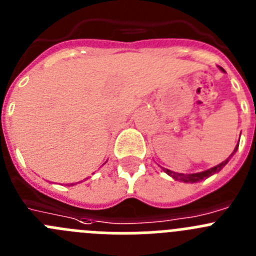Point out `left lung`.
Wrapping results in <instances>:
<instances>
[{
  "label": "left lung",
  "mask_w": 256,
  "mask_h": 256,
  "mask_svg": "<svg viewBox=\"0 0 256 256\" xmlns=\"http://www.w3.org/2000/svg\"><path fill=\"white\" fill-rule=\"evenodd\" d=\"M220 70H221L222 72H224V70L221 68V67H220ZM238 148V144H236L235 150H234V152H232V154H230L228 158H226V160H224V161H222V162L218 164V165H217V166H213V168H208V170H204V171H200V172H194V174H180V172H174V171L168 170V168H162V170L165 171L166 174L170 175V176L172 178V179L178 180V182H192V184H193V182H202V180L208 179V178L212 176V175H214V174H217V172H220V171H221L222 168H224V166H226V164L228 162L230 158H231V157L236 154Z\"/></svg>",
  "instance_id": "left-lung-1"
}]
</instances>
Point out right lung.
Instances as JSON below:
<instances>
[{"label": "right lung", "mask_w": 256, "mask_h": 256, "mask_svg": "<svg viewBox=\"0 0 256 256\" xmlns=\"http://www.w3.org/2000/svg\"><path fill=\"white\" fill-rule=\"evenodd\" d=\"M72 185H74V184H72Z\"/></svg>", "instance_id": "right-lung-1"}]
</instances>
